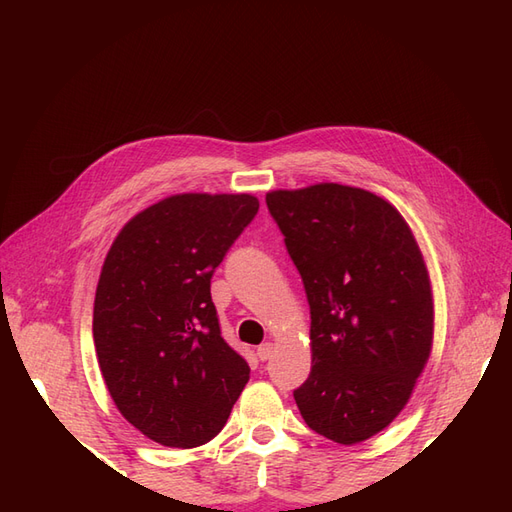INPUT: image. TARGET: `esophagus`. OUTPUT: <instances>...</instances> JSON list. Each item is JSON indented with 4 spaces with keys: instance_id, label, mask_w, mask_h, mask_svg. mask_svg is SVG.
I'll list each match as a JSON object with an SVG mask.
<instances>
[{
    "instance_id": "obj_1",
    "label": "esophagus",
    "mask_w": 512,
    "mask_h": 512,
    "mask_svg": "<svg viewBox=\"0 0 512 512\" xmlns=\"http://www.w3.org/2000/svg\"><path fill=\"white\" fill-rule=\"evenodd\" d=\"M256 356L260 361H269L271 356H273V344L271 342H267V344H260L258 346V350H256Z\"/></svg>"
}]
</instances>
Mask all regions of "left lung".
<instances>
[{"mask_svg":"<svg viewBox=\"0 0 512 512\" xmlns=\"http://www.w3.org/2000/svg\"><path fill=\"white\" fill-rule=\"evenodd\" d=\"M267 207L312 314V371L294 401L309 429L359 444L393 423L427 365L433 297L423 254L401 213L361 188L275 190Z\"/></svg>","mask_w":512,"mask_h":512,"instance_id":"1","label":"left lung"}]
</instances>
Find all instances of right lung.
<instances>
[{
    "mask_svg": "<svg viewBox=\"0 0 512 512\" xmlns=\"http://www.w3.org/2000/svg\"><path fill=\"white\" fill-rule=\"evenodd\" d=\"M252 194H175L108 250L94 344L117 410L149 440L194 448L226 425L250 365L222 337L211 277L258 213Z\"/></svg>",
    "mask_w": 512,
    "mask_h": 512,
    "instance_id": "1",
    "label": "right lung"
}]
</instances>
